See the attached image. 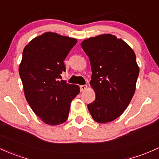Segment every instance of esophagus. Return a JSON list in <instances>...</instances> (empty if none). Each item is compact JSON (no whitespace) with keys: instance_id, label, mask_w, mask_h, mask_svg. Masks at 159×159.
Listing matches in <instances>:
<instances>
[{"instance_id":"34e87169","label":"esophagus","mask_w":159,"mask_h":159,"mask_svg":"<svg viewBox=\"0 0 159 159\" xmlns=\"http://www.w3.org/2000/svg\"><path fill=\"white\" fill-rule=\"evenodd\" d=\"M80 91L84 92L85 90H86L87 89V86H86V85H84V86H80Z\"/></svg>"}]
</instances>
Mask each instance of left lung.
I'll return each mask as SVG.
<instances>
[{
    "label": "left lung",
    "mask_w": 159,
    "mask_h": 159,
    "mask_svg": "<svg viewBox=\"0 0 159 159\" xmlns=\"http://www.w3.org/2000/svg\"><path fill=\"white\" fill-rule=\"evenodd\" d=\"M82 48L89 58L90 85L95 93L88 110L101 124L120 117L134 96L139 67L136 54L128 44L111 34L83 41Z\"/></svg>",
    "instance_id": "obj_1"
}]
</instances>
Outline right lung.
<instances>
[{
    "label": "right lung",
    "mask_w": 159,
    "mask_h": 159,
    "mask_svg": "<svg viewBox=\"0 0 159 159\" xmlns=\"http://www.w3.org/2000/svg\"><path fill=\"white\" fill-rule=\"evenodd\" d=\"M77 40L47 32L25 45L19 67L27 102L48 125L67 120L72 100L80 93L77 85L57 80L66 70L64 61Z\"/></svg>",
    "instance_id": "right-lung-1"
}]
</instances>
